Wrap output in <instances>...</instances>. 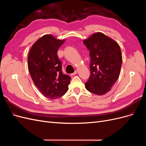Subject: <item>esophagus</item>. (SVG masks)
I'll return each mask as SVG.
<instances>
[{
	"label": "esophagus",
	"instance_id": "esophagus-1",
	"mask_svg": "<svg viewBox=\"0 0 146 146\" xmlns=\"http://www.w3.org/2000/svg\"><path fill=\"white\" fill-rule=\"evenodd\" d=\"M77 73H78V72L76 71H76H74V73H72L71 74H70V75H71V76H73V75H75V74H77Z\"/></svg>",
	"mask_w": 146,
	"mask_h": 146
}]
</instances>
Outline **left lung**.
<instances>
[{
  "label": "left lung",
  "mask_w": 146,
  "mask_h": 146,
  "mask_svg": "<svg viewBox=\"0 0 146 146\" xmlns=\"http://www.w3.org/2000/svg\"><path fill=\"white\" fill-rule=\"evenodd\" d=\"M83 42L90 56V76L85 83L86 88L96 95H104L119 76L123 59L120 46L101 33H95Z\"/></svg>",
  "instance_id": "obj_1"
}]
</instances>
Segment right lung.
<instances>
[{
    "label": "right lung",
    "instance_id": "right-lung-1",
    "mask_svg": "<svg viewBox=\"0 0 146 146\" xmlns=\"http://www.w3.org/2000/svg\"><path fill=\"white\" fill-rule=\"evenodd\" d=\"M65 40H58L52 35H44L32 46L28 57V67L35 86L49 99L62 96L70 82L64 74L62 62L57 54Z\"/></svg>",
    "mask_w": 146,
    "mask_h": 146
}]
</instances>
